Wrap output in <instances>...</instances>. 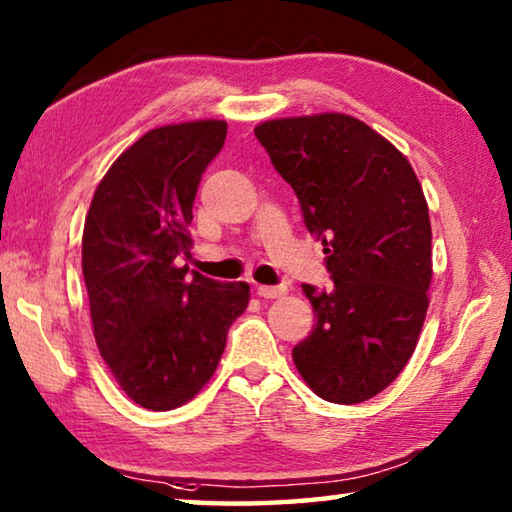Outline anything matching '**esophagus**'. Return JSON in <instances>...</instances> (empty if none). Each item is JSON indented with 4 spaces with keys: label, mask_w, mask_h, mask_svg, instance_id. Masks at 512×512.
I'll return each instance as SVG.
<instances>
[{
    "label": "esophagus",
    "mask_w": 512,
    "mask_h": 512,
    "mask_svg": "<svg viewBox=\"0 0 512 512\" xmlns=\"http://www.w3.org/2000/svg\"><path fill=\"white\" fill-rule=\"evenodd\" d=\"M284 293H287V289H284V287H266V284H259V287H257V296L266 298V300L280 298V296H284Z\"/></svg>",
    "instance_id": "esophagus-1"
}]
</instances>
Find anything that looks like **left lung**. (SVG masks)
I'll use <instances>...</instances> for the list:
<instances>
[{"mask_svg": "<svg viewBox=\"0 0 512 512\" xmlns=\"http://www.w3.org/2000/svg\"><path fill=\"white\" fill-rule=\"evenodd\" d=\"M323 241L334 287L302 284L316 325L293 363L318 397L359 404L409 363L429 309V205L402 151L357 117L320 112L255 126Z\"/></svg>", "mask_w": 512, "mask_h": 512, "instance_id": "obj_1", "label": "left lung"}]
</instances>
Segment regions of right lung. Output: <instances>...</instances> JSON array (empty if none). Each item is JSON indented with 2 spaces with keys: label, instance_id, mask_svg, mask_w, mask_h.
Instances as JSON below:
<instances>
[{
  "label": "right lung",
  "instance_id": "add662e5",
  "mask_svg": "<svg viewBox=\"0 0 512 512\" xmlns=\"http://www.w3.org/2000/svg\"><path fill=\"white\" fill-rule=\"evenodd\" d=\"M225 133L223 119L153 128L112 162L85 216L94 341L121 391L151 411L201 393L250 300L246 282L176 264L192 248L196 189Z\"/></svg>",
  "mask_w": 512,
  "mask_h": 512
}]
</instances>
